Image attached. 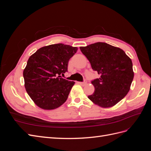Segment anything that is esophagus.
<instances>
[{
	"mask_svg": "<svg viewBox=\"0 0 151 151\" xmlns=\"http://www.w3.org/2000/svg\"><path fill=\"white\" fill-rule=\"evenodd\" d=\"M78 83L81 86H85L86 84V82H79Z\"/></svg>",
	"mask_w": 151,
	"mask_h": 151,
	"instance_id": "obj_1",
	"label": "esophagus"
}]
</instances>
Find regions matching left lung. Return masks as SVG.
<instances>
[{
    "mask_svg": "<svg viewBox=\"0 0 151 151\" xmlns=\"http://www.w3.org/2000/svg\"><path fill=\"white\" fill-rule=\"evenodd\" d=\"M80 49L100 76L91 82L95 90L88 98L100 107L113 106L130 90L134 76L132 60L123 50L106 43H95Z\"/></svg>",
    "mask_w": 151,
    "mask_h": 151,
    "instance_id": "1",
    "label": "left lung"
}]
</instances>
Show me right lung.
Returning <instances> with one entry per match:
<instances>
[{
	"mask_svg": "<svg viewBox=\"0 0 151 151\" xmlns=\"http://www.w3.org/2000/svg\"><path fill=\"white\" fill-rule=\"evenodd\" d=\"M77 47L62 43L40 48L29 58L23 71L24 87L38 107L50 110L60 106L68 98L75 82L62 78Z\"/></svg>",
	"mask_w": 151,
	"mask_h": 151,
	"instance_id": "right-lung-1",
	"label": "right lung"
}]
</instances>
